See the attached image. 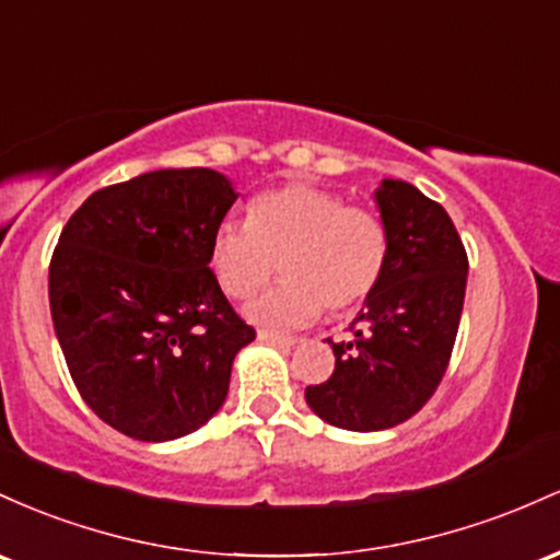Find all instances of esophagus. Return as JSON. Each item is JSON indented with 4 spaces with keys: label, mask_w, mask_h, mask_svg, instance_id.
Wrapping results in <instances>:
<instances>
[{
    "label": "esophagus",
    "mask_w": 560,
    "mask_h": 560,
    "mask_svg": "<svg viewBox=\"0 0 560 560\" xmlns=\"http://www.w3.org/2000/svg\"><path fill=\"white\" fill-rule=\"evenodd\" d=\"M259 341H264V343H278V347H293V343H296L299 338L285 336V332H278V330L259 328Z\"/></svg>",
    "instance_id": "esophagus-1"
}]
</instances>
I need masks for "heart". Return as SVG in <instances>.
<instances>
[{"instance_id": "obj_1", "label": "heart", "mask_w": 560, "mask_h": 560, "mask_svg": "<svg viewBox=\"0 0 560 560\" xmlns=\"http://www.w3.org/2000/svg\"><path fill=\"white\" fill-rule=\"evenodd\" d=\"M388 228L368 206L314 185L275 187L250 200L248 222L213 232L211 269L230 299H246L278 272L285 280L248 304L259 323L296 328L319 312L347 314L386 272Z\"/></svg>"}]
</instances>
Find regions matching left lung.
<instances>
[{"label":"left lung","instance_id":"8db88e82","mask_svg":"<svg viewBox=\"0 0 560 560\" xmlns=\"http://www.w3.org/2000/svg\"><path fill=\"white\" fill-rule=\"evenodd\" d=\"M388 228L386 272L351 323L349 341H332L336 370L306 386L319 418L347 431H381L425 407L450 368L466 299L468 254L450 213L401 179L375 192Z\"/></svg>","mask_w":560,"mask_h":560}]
</instances>
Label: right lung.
<instances>
[{"label": "right lung", "instance_id": "1", "mask_svg": "<svg viewBox=\"0 0 560 560\" xmlns=\"http://www.w3.org/2000/svg\"><path fill=\"white\" fill-rule=\"evenodd\" d=\"M211 168H161L92 192L49 261V312L86 407L140 442L200 429L256 330L209 267L230 206Z\"/></svg>", "mask_w": 560, "mask_h": 560}]
</instances>
